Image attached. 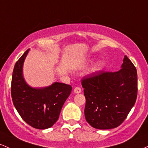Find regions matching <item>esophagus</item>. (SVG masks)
Here are the masks:
<instances>
[{"instance_id":"obj_1","label":"esophagus","mask_w":148,"mask_h":148,"mask_svg":"<svg viewBox=\"0 0 148 148\" xmlns=\"http://www.w3.org/2000/svg\"><path fill=\"white\" fill-rule=\"evenodd\" d=\"M81 92H82V90H81V88L80 87H76L74 89V92L75 93V94H79V93H80Z\"/></svg>"}]
</instances>
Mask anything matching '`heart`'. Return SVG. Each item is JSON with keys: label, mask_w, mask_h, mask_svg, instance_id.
Returning a JSON list of instances; mask_svg holds the SVG:
<instances>
[{"label": "heart", "mask_w": 148, "mask_h": 148, "mask_svg": "<svg viewBox=\"0 0 148 148\" xmlns=\"http://www.w3.org/2000/svg\"><path fill=\"white\" fill-rule=\"evenodd\" d=\"M101 66H102V63H99V64H98V66H97V67L98 68H100V67H101Z\"/></svg>", "instance_id": "obj_1"}]
</instances>
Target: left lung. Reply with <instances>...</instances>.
<instances>
[{
  "label": "left lung",
  "instance_id": "1",
  "mask_svg": "<svg viewBox=\"0 0 148 148\" xmlns=\"http://www.w3.org/2000/svg\"><path fill=\"white\" fill-rule=\"evenodd\" d=\"M117 72H100L82 79L86 99L84 116L92 127L110 129L127 118L138 92L136 69L124 56Z\"/></svg>",
  "mask_w": 148,
  "mask_h": 148
}]
</instances>
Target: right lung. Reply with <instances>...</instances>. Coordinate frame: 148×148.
<instances>
[{
    "label": "right lung",
    "instance_id": "add662e5",
    "mask_svg": "<svg viewBox=\"0 0 148 148\" xmlns=\"http://www.w3.org/2000/svg\"><path fill=\"white\" fill-rule=\"evenodd\" d=\"M29 52V49L14 65L12 77V99L18 113L26 123L36 129H48L59 119L72 87L56 82L47 87H30L23 77V65Z\"/></svg>",
    "mask_w": 148,
    "mask_h": 148
}]
</instances>
